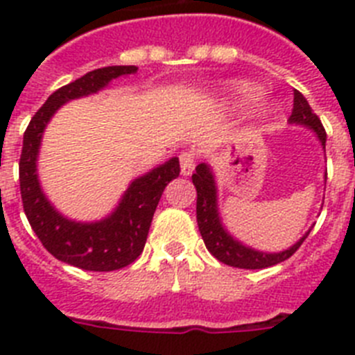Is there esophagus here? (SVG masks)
Segmentation results:
<instances>
[{
  "mask_svg": "<svg viewBox=\"0 0 355 355\" xmlns=\"http://www.w3.org/2000/svg\"><path fill=\"white\" fill-rule=\"evenodd\" d=\"M196 153L193 150H184L180 155V165H181V174L190 175L196 168Z\"/></svg>",
  "mask_w": 355,
  "mask_h": 355,
  "instance_id": "obj_1",
  "label": "esophagus"
}]
</instances>
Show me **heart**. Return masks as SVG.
Listing matches in <instances>:
<instances>
[{
  "label": "heart",
  "instance_id": "heart-1",
  "mask_svg": "<svg viewBox=\"0 0 355 355\" xmlns=\"http://www.w3.org/2000/svg\"><path fill=\"white\" fill-rule=\"evenodd\" d=\"M234 92H236L241 99H254V97H258L259 89L250 83H236Z\"/></svg>",
  "mask_w": 355,
  "mask_h": 355
}]
</instances>
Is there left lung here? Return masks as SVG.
<instances>
[{"mask_svg":"<svg viewBox=\"0 0 355 355\" xmlns=\"http://www.w3.org/2000/svg\"><path fill=\"white\" fill-rule=\"evenodd\" d=\"M290 122L291 124H302V126L311 128L325 149L327 133H325L318 115L313 112L309 103L306 101V97L299 90H293V110H291ZM325 178H327V172H325ZM192 183L197 190V225H199L200 236L205 240L206 249L224 265L234 266V268H247V270H258V268L274 266L291 258L297 252V249L302 245V241L306 240L307 234H309V231H307L295 245L283 250V252H261V250H254L250 247L241 245L240 241L234 240L225 231L220 222L218 208H216L215 178H213L209 165H206V163L197 165L196 172L192 174Z\"/></svg>","mask_w":355,"mask_h":355,"instance_id":"obj_1","label":"left lung"}]
</instances>
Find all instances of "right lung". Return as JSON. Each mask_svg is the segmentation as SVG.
<instances>
[{
    "label": "right lung",
    "instance_id": "obj_1",
    "mask_svg": "<svg viewBox=\"0 0 355 355\" xmlns=\"http://www.w3.org/2000/svg\"><path fill=\"white\" fill-rule=\"evenodd\" d=\"M137 72L135 65H112L96 69L65 85L48 97L31 117L23 139L19 159V183L26 218L42 245L56 259L90 272L124 268L142 254L163 190L180 175V159L172 158L130 184L121 205L99 222L69 220L56 211L40 190L37 178V155L44 128L56 110L76 97L101 90L112 80Z\"/></svg>",
    "mask_w": 355,
    "mask_h": 355
}]
</instances>
